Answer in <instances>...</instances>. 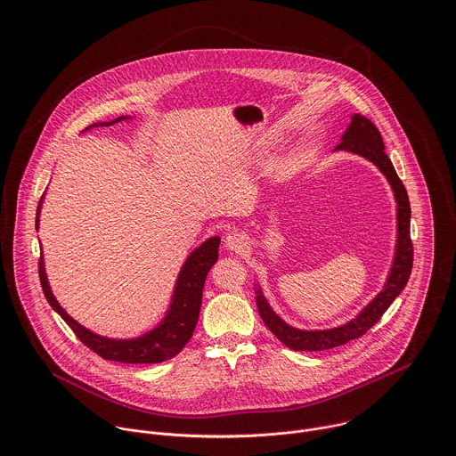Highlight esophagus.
<instances>
[{"instance_id":"34e87169","label":"esophagus","mask_w":456,"mask_h":456,"mask_svg":"<svg viewBox=\"0 0 456 456\" xmlns=\"http://www.w3.org/2000/svg\"><path fill=\"white\" fill-rule=\"evenodd\" d=\"M224 248L228 251H235V253H244V249H248V237L240 232H230L224 237Z\"/></svg>"}]
</instances>
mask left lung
Masks as SVG:
<instances>
[{
	"instance_id": "left-lung-1",
	"label": "left lung",
	"mask_w": 456,
	"mask_h": 456,
	"mask_svg": "<svg viewBox=\"0 0 456 456\" xmlns=\"http://www.w3.org/2000/svg\"><path fill=\"white\" fill-rule=\"evenodd\" d=\"M358 154L376 165L387 177L396 203V244L388 279L383 289L347 323L326 330H304L286 323L268 304L260 284L256 282V305L263 323L289 349L293 351H325L342 346L362 337L369 328L376 325L387 313L391 302L405 288L412 270V242H411V205L407 191L398 179L390 158L385 152V143L379 130L362 114H353L351 123L340 136V143L333 149Z\"/></svg>"
}]
</instances>
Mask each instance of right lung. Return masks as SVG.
I'll use <instances>...</instances> for the list:
<instances>
[{
    "label": "right lung",
    "instance_id": "1",
    "mask_svg": "<svg viewBox=\"0 0 456 456\" xmlns=\"http://www.w3.org/2000/svg\"><path fill=\"white\" fill-rule=\"evenodd\" d=\"M128 119H131V116H121L112 121L94 123L84 131L98 128V126H112L116 123L128 121ZM42 201H44V196L40 198V203L37 208V221H35L37 230L40 226ZM219 242H221V237L217 235L208 237L205 242H201L190 253V256L183 263L181 272L177 275L174 293L165 316L158 325L152 326L151 330L136 337H128V338L105 337L75 322L60 305V302L56 300L51 289L44 255L40 256V263H38L40 282L51 307L65 320L66 325L75 331V335L96 354H100L105 360L121 362V363H161L179 354L195 331L200 307H201L203 284L208 270L219 256Z\"/></svg>",
    "mask_w": 456,
    "mask_h": 456
}]
</instances>
